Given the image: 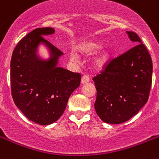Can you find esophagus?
Wrapping results in <instances>:
<instances>
[{
    "mask_svg": "<svg viewBox=\"0 0 159 159\" xmlns=\"http://www.w3.org/2000/svg\"><path fill=\"white\" fill-rule=\"evenodd\" d=\"M89 81H90V77H89V76L84 75V76H82V77L81 83L86 84V83H87V82H89Z\"/></svg>",
    "mask_w": 159,
    "mask_h": 159,
    "instance_id": "obj_1",
    "label": "esophagus"
}]
</instances>
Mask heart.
Wrapping results in <instances>:
<instances>
[{"mask_svg":"<svg viewBox=\"0 0 159 159\" xmlns=\"http://www.w3.org/2000/svg\"><path fill=\"white\" fill-rule=\"evenodd\" d=\"M101 47V44L100 42H91V43L87 44L86 46H85V50L86 52L91 53L93 51H95V50H99V49ZM70 58L72 60L75 61L77 59V55H76L74 52H72L70 54ZM106 60V55L105 54H102L99 56V58L97 59V64H104V62Z\"/></svg>","mask_w":159,"mask_h":159,"instance_id":"obj_1","label":"heart"}]
</instances>
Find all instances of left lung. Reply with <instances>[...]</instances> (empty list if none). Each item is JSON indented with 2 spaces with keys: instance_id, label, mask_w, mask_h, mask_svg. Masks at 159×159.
Returning <instances> with one entry per match:
<instances>
[{
  "instance_id": "left-lung-1",
  "label": "left lung",
  "mask_w": 159,
  "mask_h": 159,
  "mask_svg": "<svg viewBox=\"0 0 159 159\" xmlns=\"http://www.w3.org/2000/svg\"><path fill=\"white\" fill-rule=\"evenodd\" d=\"M135 46L111 60L93 78L97 90L95 109L103 122L128 121L146 104L152 83L153 63L137 34L126 31Z\"/></svg>"
}]
</instances>
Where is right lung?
Returning a JSON list of instances; mask_svg holds the SVG:
<instances>
[{
	"instance_id": "obj_1",
	"label": "right lung",
	"mask_w": 159,
	"mask_h": 159,
	"mask_svg": "<svg viewBox=\"0 0 159 159\" xmlns=\"http://www.w3.org/2000/svg\"><path fill=\"white\" fill-rule=\"evenodd\" d=\"M52 28H36L17 44L10 61L11 93L15 105L28 119L40 125L56 122L64 113L71 94L80 86L81 74L58 67L64 55L43 37ZM44 44L50 57L42 59Z\"/></svg>"
}]
</instances>
